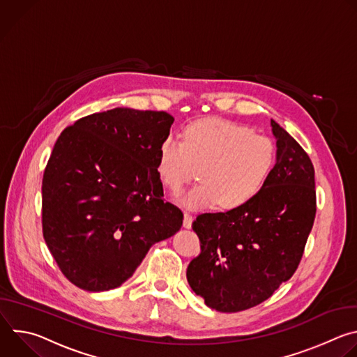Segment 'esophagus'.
<instances>
[{
	"label": "esophagus",
	"instance_id": "34e87169",
	"mask_svg": "<svg viewBox=\"0 0 357 357\" xmlns=\"http://www.w3.org/2000/svg\"><path fill=\"white\" fill-rule=\"evenodd\" d=\"M192 222H193L192 215L188 213V212H185V215H183V227L190 229V227H192Z\"/></svg>",
	"mask_w": 357,
	"mask_h": 357
}]
</instances>
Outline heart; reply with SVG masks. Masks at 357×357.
I'll return each instance as SVG.
<instances>
[{
	"label": "heart",
	"mask_w": 357,
	"mask_h": 357,
	"mask_svg": "<svg viewBox=\"0 0 357 357\" xmlns=\"http://www.w3.org/2000/svg\"><path fill=\"white\" fill-rule=\"evenodd\" d=\"M275 162V144L252 128L225 121L189 124L182 141L169 135L160 145L157 171L172 195L196 179L202 181L185 197L193 209L218 205L236 209L264 186Z\"/></svg>",
	"instance_id": "heart-1"
}]
</instances>
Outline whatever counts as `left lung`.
I'll return each instance as SVG.
<instances>
[{"instance_id":"obj_1","label":"left lung","mask_w":357,"mask_h":357,"mask_svg":"<svg viewBox=\"0 0 357 357\" xmlns=\"http://www.w3.org/2000/svg\"><path fill=\"white\" fill-rule=\"evenodd\" d=\"M277 162L243 206L202 213L192 229L200 252L186 278L219 312H240L268 299L296 271L317 215L315 169L303 148L274 120Z\"/></svg>"}]
</instances>
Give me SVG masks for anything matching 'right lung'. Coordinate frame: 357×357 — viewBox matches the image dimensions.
Segmentation results:
<instances>
[{
    "instance_id": "obj_1",
    "label": "right lung",
    "mask_w": 357,
    "mask_h": 357,
    "mask_svg": "<svg viewBox=\"0 0 357 357\" xmlns=\"http://www.w3.org/2000/svg\"><path fill=\"white\" fill-rule=\"evenodd\" d=\"M172 123L165 112L119 107L59 135L42 179V233L73 285L120 287L152 244L181 229L183 213L164 199L157 171Z\"/></svg>"
}]
</instances>
